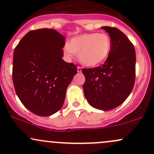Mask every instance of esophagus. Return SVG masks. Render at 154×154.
<instances>
[{"instance_id": "1", "label": "esophagus", "mask_w": 154, "mask_h": 154, "mask_svg": "<svg viewBox=\"0 0 154 154\" xmlns=\"http://www.w3.org/2000/svg\"><path fill=\"white\" fill-rule=\"evenodd\" d=\"M77 72H79V73L82 72V67H81V66H77Z\"/></svg>"}]
</instances>
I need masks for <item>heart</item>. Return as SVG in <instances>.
I'll use <instances>...</instances> for the list:
<instances>
[{
    "instance_id": "1",
    "label": "heart",
    "mask_w": 154,
    "mask_h": 154,
    "mask_svg": "<svg viewBox=\"0 0 154 154\" xmlns=\"http://www.w3.org/2000/svg\"><path fill=\"white\" fill-rule=\"evenodd\" d=\"M112 49V40L106 33H88L71 38L63 46V53L70 58L78 55L86 66H96L104 63Z\"/></svg>"
}]
</instances>
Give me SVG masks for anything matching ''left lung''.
I'll return each instance as SVG.
<instances>
[{
	"mask_svg": "<svg viewBox=\"0 0 154 154\" xmlns=\"http://www.w3.org/2000/svg\"><path fill=\"white\" fill-rule=\"evenodd\" d=\"M112 40L110 54L102 66L82 69L85 77L84 95L93 107L109 110L117 107L131 94L135 81L136 55L133 44L114 27H102Z\"/></svg>",
	"mask_w": 154,
	"mask_h": 154,
	"instance_id": "1",
	"label": "left lung"
}]
</instances>
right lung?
<instances>
[{"instance_id":"obj_1","label":"right lung","mask_w":154,"mask_h":154,"mask_svg":"<svg viewBox=\"0 0 154 154\" xmlns=\"http://www.w3.org/2000/svg\"><path fill=\"white\" fill-rule=\"evenodd\" d=\"M66 38L53 29L33 30L14 51L12 80L16 94L28 110L39 116L58 112L77 66L62 59Z\"/></svg>"}]
</instances>
